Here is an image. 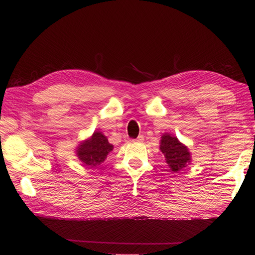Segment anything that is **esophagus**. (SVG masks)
<instances>
[{
	"label": "esophagus",
	"instance_id": "esophagus-1",
	"mask_svg": "<svg viewBox=\"0 0 255 255\" xmlns=\"http://www.w3.org/2000/svg\"><path fill=\"white\" fill-rule=\"evenodd\" d=\"M133 141H136V142H142V141H143V136H139L137 139H134Z\"/></svg>",
	"mask_w": 255,
	"mask_h": 255
}]
</instances>
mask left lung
<instances>
[{
    "mask_svg": "<svg viewBox=\"0 0 255 255\" xmlns=\"http://www.w3.org/2000/svg\"><path fill=\"white\" fill-rule=\"evenodd\" d=\"M160 150L165 156V162L173 172L181 171L191 162V152L185 144L170 133L161 137Z\"/></svg>",
    "mask_w": 255,
    "mask_h": 255,
    "instance_id": "8db88e82",
    "label": "left lung"
}]
</instances>
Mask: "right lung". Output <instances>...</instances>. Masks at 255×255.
I'll return each instance as SVG.
<instances>
[{
  "instance_id": "1",
  "label": "right lung",
  "mask_w": 255,
  "mask_h": 255,
  "mask_svg": "<svg viewBox=\"0 0 255 255\" xmlns=\"http://www.w3.org/2000/svg\"><path fill=\"white\" fill-rule=\"evenodd\" d=\"M113 144L101 131H95L92 137L84 140L77 148V156L83 164L90 167H96L107 158V154L113 150Z\"/></svg>"
}]
</instances>
